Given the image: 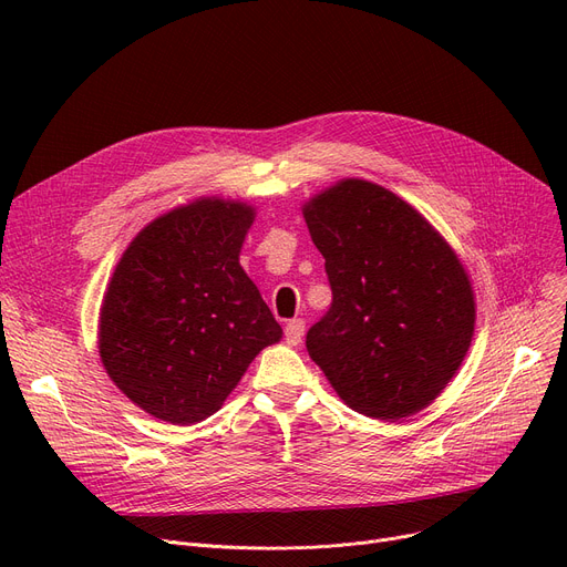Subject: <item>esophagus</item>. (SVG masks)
Instances as JSON below:
<instances>
[{"label":"esophagus","mask_w":567,"mask_h":567,"mask_svg":"<svg viewBox=\"0 0 567 567\" xmlns=\"http://www.w3.org/2000/svg\"><path fill=\"white\" fill-rule=\"evenodd\" d=\"M303 333H306V321L303 319H291L287 326H285V340L287 344L296 347L301 340H303Z\"/></svg>","instance_id":"obj_1"}]
</instances>
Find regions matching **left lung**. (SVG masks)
I'll use <instances>...</instances> for the list:
<instances>
[{
	"instance_id": "left-lung-1",
	"label": "left lung",
	"mask_w": 567,
	"mask_h": 567,
	"mask_svg": "<svg viewBox=\"0 0 567 567\" xmlns=\"http://www.w3.org/2000/svg\"><path fill=\"white\" fill-rule=\"evenodd\" d=\"M303 218L333 291L308 331L310 359L353 411L391 423L419 413L471 347L462 261L411 204L363 178L315 195Z\"/></svg>"
}]
</instances>
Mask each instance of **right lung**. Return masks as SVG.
Returning <instances> with one entry per match:
<instances>
[{
  "label": "right lung",
  "instance_id": "1",
  "mask_svg": "<svg viewBox=\"0 0 567 567\" xmlns=\"http://www.w3.org/2000/svg\"><path fill=\"white\" fill-rule=\"evenodd\" d=\"M255 208L218 197L148 223L101 306L103 368L131 402L172 425L214 415L280 323L238 264Z\"/></svg>",
  "mask_w": 567,
  "mask_h": 567
}]
</instances>
